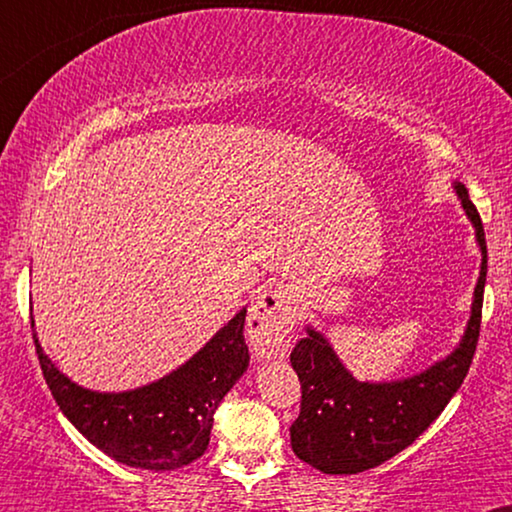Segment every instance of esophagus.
Instances as JSON below:
<instances>
[{"label": "esophagus", "instance_id": "34e87169", "mask_svg": "<svg viewBox=\"0 0 512 512\" xmlns=\"http://www.w3.org/2000/svg\"><path fill=\"white\" fill-rule=\"evenodd\" d=\"M294 323H297V294L290 287H275L258 294L246 318V335L256 357H285L290 350Z\"/></svg>", "mask_w": 512, "mask_h": 512}]
</instances>
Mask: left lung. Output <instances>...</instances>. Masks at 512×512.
Listing matches in <instances>:
<instances>
[{
  "mask_svg": "<svg viewBox=\"0 0 512 512\" xmlns=\"http://www.w3.org/2000/svg\"><path fill=\"white\" fill-rule=\"evenodd\" d=\"M482 251L470 321L460 345L419 374L398 381H357L321 330L306 326V338L290 354L302 381V410L290 429L292 450L323 474H357L378 467L412 446L458 393L470 371L482 326L486 239L482 218L465 184L453 182Z\"/></svg>",
  "mask_w": 512,
  "mask_h": 512,
  "instance_id": "8db88e82",
  "label": "left lung"
}]
</instances>
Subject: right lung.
<instances>
[{"mask_svg": "<svg viewBox=\"0 0 512 512\" xmlns=\"http://www.w3.org/2000/svg\"><path fill=\"white\" fill-rule=\"evenodd\" d=\"M244 318L246 309H239L189 362L122 393L78 386L52 364L35 330L33 340L52 398L95 448L126 467L167 472L206 453L213 414L249 366Z\"/></svg>", "mask_w": 512, "mask_h": 512, "instance_id": "add662e5", "label": "right lung"}]
</instances>
